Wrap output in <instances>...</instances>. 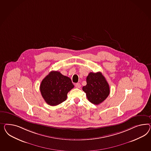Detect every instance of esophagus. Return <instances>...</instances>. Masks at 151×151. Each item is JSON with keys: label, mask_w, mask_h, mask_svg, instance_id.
I'll return each mask as SVG.
<instances>
[{"label": "esophagus", "mask_w": 151, "mask_h": 151, "mask_svg": "<svg viewBox=\"0 0 151 151\" xmlns=\"http://www.w3.org/2000/svg\"><path fill=\"white\" fill-rule=\"evenodd\" d=\"M75 87H76V88H80L81 87V84H80V83H76V84L75 85Z\"/></svg>", "instance_id": "obj_1"}]
</instances>
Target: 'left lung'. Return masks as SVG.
<instances>
[{
	"label": "left lung",
	"instance_id": "8db88e82",
	"mask_svg": "<svg viewBox=\"0 0 151 151\" xmlns=\"http://www.w3.org/2000/svg\"><path fill=\"white\" fill-rule=\"evenodd\" d=\"M87 85L82 87L88 100L98 105L103 102L110 93V88L106 79L101 72L90 73L86 78Z\"/></svg>",
	"mask_w": 151,
	"mask_h": 151
}]
</instances>
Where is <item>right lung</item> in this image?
Returning a JSON list of instances; mask_svg holds the SVG:
<instances>
[{"instance_id": "right-lung-1", "label": "right lung", "mask_w": 151, "mask_h": 151, "mask_svg": "<svg viewBox=\"0 0 151 151\" xmlns=\"http://www.w3.org/2000/svg\"><path fill=\"white\" fill-rule=\"evenodd\" d=\"M73 87L69 77L59 71H52L41 82L40 91L48 104L55 106L65 101L67 94Z\"/></svg>"}]
</instances>
